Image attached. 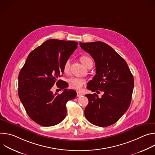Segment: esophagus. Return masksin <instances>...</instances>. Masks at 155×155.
Instances as JSON below:
<instances>
[{"mask_svg":"<svg viewBox=\"0 0 155 155\" xmlns=\"http://www.w3.org/2000/svg\"><path fill=\"white\" fill-rule=\"evenodd\" d=\"M83 95V93H80V92H77V96L78 97L82 96Z\"/></svg>","mask_w":155,"mask_h":155,"instance_id":"1","label":"esophagus"}]
</instances>
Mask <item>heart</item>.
I'll list each match as a JSON object with an SVG mask.
<instances>
[{"label": "heart", "mask_w": 155, "mask_h": 155, "mask_svg": "<svg viewBox=\"0 0 155 155\" xmlns=\"http://www.w3.org/2000/svg\"><path fill=\"white\" fill-rule=\"evenodd\" d=\"M80 61L81 63L85 66L86 68L87 65L89 64L90 62H93L92 59L88 56H82L80 58ZM70 62L71 60L68 59L66 61L64 64V67H63V70L65 73H68L69 70L70 68ZM70 87H71L73 89H75L78 91H80L83 89V86L86 83V80L83 78H77L75 77H70L68 80Z\"/></svg>", "instance_id": "1"}]
</instances>
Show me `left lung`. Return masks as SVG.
<instances>
[{
    "label": "left lung",
    "instance_id": "8db88e82",
    "mask_svg": "<svg viewBox=\"0 0 155 155\" xmlns=\"http://www.w3.org/2000/svg\"><path fill=\"white\" fill-rule=\"evenodd\" d=\"M81 48L94 59L96 75L87 88L98 95L87 94L89 103L84 110L91 123L107 127L115 123L128 109L133 91L134 78L124 59L111 47L102 41L80 43Z\"/></svg>",
    "mask_w": 155,
    "mask_h": 155
}]
</instances>
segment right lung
I'll return each mask as SVG.
<instances>
[{"instance_id":"obj_1","label":"right lung","mask_w":155,"mask_h":155,"mask_svg":"<svg viewBox=\"0 0 155 155\" xmlns=\"http://www.w3.org/2000/svg\"><path fill=\"white\" fill-rule=\"evenodd\" d=\"M78 43L50 39L31 52L18 76V95L29 117L42 126L61 123L67 114L66 103L77 93L65 89L66 83L59 80L63 67ZM64 89L58 95L51 91L56 83Z\"/></svg>"}]
</instances>
